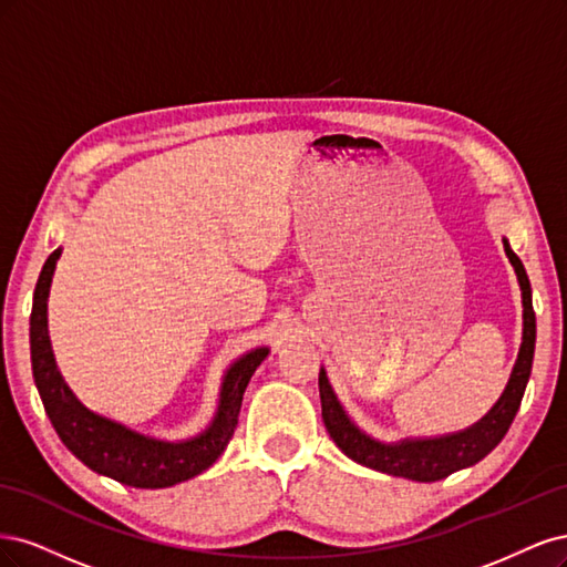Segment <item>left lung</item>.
I'll use <instances>...</instances> for the list:
<instances>
[{
  "instance_id": "left-lung-1",
  "label": "left lung",
  "mask_w": 567,
  "mask_h": 567,
  "mask_svg": "<svg viewBox=\"0 0 567 567\" xmlns=\"http://www.w3.org/2000/svg\"><path fill=\"white\" fill-rule=\"evenodd\" d=\"M504 251L516 270V278L523 295V341L518 349V358L511 377L506 381V389L492 410L473 426L445 433L435 437H403L395 443H383L377 437L360 431L353 419L346 414L339 398L332 389L330 379H327L324 368H320L318 386H320V403H322V422L327 426L337 447L349 456V460L389 473V476L408 478L416 483H433L447 478L450 473L478 464L485 454H489L499 445L506 435L511 422L520 408V400L527 386L529 372H533V358H535V339H537V320L533 310V289H529L527 272L523 261L511 249L508 240L504 237Z\"/></svg>"
}]
</instances>
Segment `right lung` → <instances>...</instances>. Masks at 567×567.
I'll use <instances>...</instances> for the list:
<instances>
[{"mask_svg": "<svg viewBox=\"0 0 567 567\" xmlns=\"http://www.w3.org/2000/svg\"><path fill=\"white\" fill-rule=\"evenodd\" d=\"M61 251L63 249L59 247L49 254L38 287H34L30 313V358L34 386L40 391L47 416L51 419L63 445L84 466L122 485L157 489L199 476L226 450L235 433L237 416H240L247 383L270 349L259 346V349H251L230 362L221 381V391H218L214 419L203 433L186 437V441H162V437L138 433L115 422V419L91 412L70 391L51 351L47 301Z\"/></svg>", "mask_w": 567, "mask_h": 567, "instance_id": "obj_1", "label": "right lung"}]
</instances>
